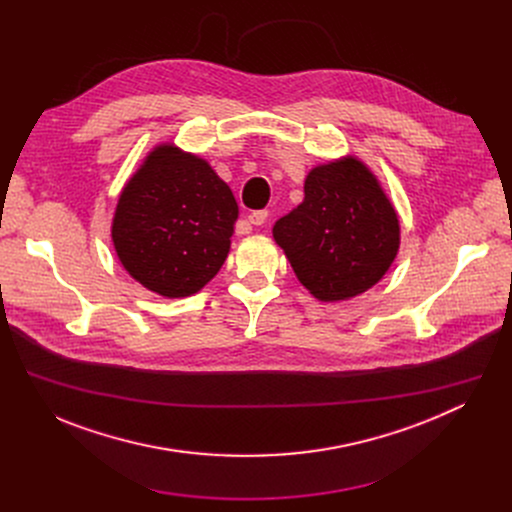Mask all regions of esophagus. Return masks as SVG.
<instances>
[{"mask_svg":"<svg viewBox=\"0 0 512 512\" xmlns=\"http://www.w3.org/2000/svg\"><path fill=\"white\" fill-rule=\"evenodd\" d=\"M267 216H269L267 210H255V212H251V214L247 216V221H249L253 227H263V225L267 223Z\"/></svg>","mask_w":512,"mask_h":512,"instance_id":"obj_1","label":"esophagus"}]
</instances>
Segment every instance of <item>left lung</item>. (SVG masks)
Instances as JSON below:
<instances>
[{
	"label": "left lung",
	"instance_id": "1",
	"mask_svg": "<svg viewBox=\"0 0 512 512\" xmlns=\"http://www.w3.org/2000/svg\"><path fill=\"white\" fill-rule=\"evenodd\" d=\"M273 239L314 298L338 302L383 279L401 227L377 176L346 156L310 170L304 202L273 225Z\"/></svg>",
	"mask_w": 512,
	"mask_h": 512
}]
</instances>
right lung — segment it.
I'll return each mask as SVG.
<instances>
[{"mask_svg":"<svg viewBox=\"0 0 512 512\" xmlns=\"http://www.w3.org/2000/svg\"><path fill=\"white\" fill-rule=\"evenodd\" d=\"M237 216L231 188L206 160L162 143L121 190L111 237L135 281L186 298L223 267Z\"/></svg>","mask_w":512,"mask_h":512,"instance_id":"obj_1","label":"right lung"}]
</instances>
